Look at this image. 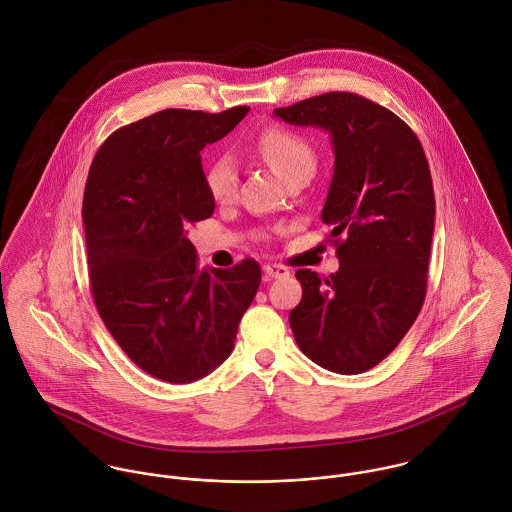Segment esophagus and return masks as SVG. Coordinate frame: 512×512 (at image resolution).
<instances>
[{
	"label": "esophagus",
	"instance_id": "1",
	"mask_svg": "<svg viewBox=\"0 0 512 512\" xmlns=\"http://www.w3.org/2000/svg\"><path fill=\"white\" fill-rule=\"evenodd\" d=\"M264 276L266 280H278V278H286L290 276V270L282 264H264Z\"/></svg>",
	"mask_w": 512,
	"mask_h": 512
}]
</instances>
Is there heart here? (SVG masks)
I'll list each match as a JSON object with an SVG mask.
<instances>
[{
	"label": "heart",
	"instance_id": "b5f03b06",
	"mask_svg": "<svg viewBox=\"0 0 512 512\" xmlns=\"http://www.w3.org/2000/svg\"><path fill=\"white\" fill-rule=\"evenodd\" d=\"M256 149L284 181L297 173L313 171L315 167V151L311 144L301 134L284 126L266 128L256 142ZM205 183L211 197L217 201H226L236 193V171L226 155L211 161L205 173Z\"/></svg>",
	"mask_w": 512,
	"mask_h": 512
}]
</instances>
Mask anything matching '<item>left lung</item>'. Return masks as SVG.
Listing matches in <instances>:
<instances>
[{
  "label": "left lung",
  "instance_id": "left-lung-1",
  "mask_svg": "<svg viewBox=\"0 0 512 512\" xmlns=\"http://www.w3.org/2000/svg\"><path fill=\"white\" fill-rule=\"evenodd\" d=\"M274 114L331 134L335 169L321 220L339 272L297 270L290 311L297 347L315 365L359 374L386 359L426 297L436 199L424 147L388 108L353 92H327Z\"/></svg>",
  "mask_w": 512,
  "mask_h": 512
}]
</instances>
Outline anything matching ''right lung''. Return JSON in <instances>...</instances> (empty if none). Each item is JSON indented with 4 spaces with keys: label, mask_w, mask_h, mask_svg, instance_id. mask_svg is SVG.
<instances>
[{
    "label": "right lung",
    "mask_w": 512,
    "mask_h": 512,
    "mask_svg": "<svg viewBox=\"0 0 512 512\" xmlns=\"http://www.w3.org/2000/svg\"><path fill=\"white\" fill-rule=\"evenodd\" d=\"M169 108L124 126L98 147L82 199L88 280L122 351L147 374L187 384L234 349L262 272L197 268L189 228L215 213L201 151L248 114Z\"/></svg>",
    "instance_id": "right-lung-1"
}]
</instances>
